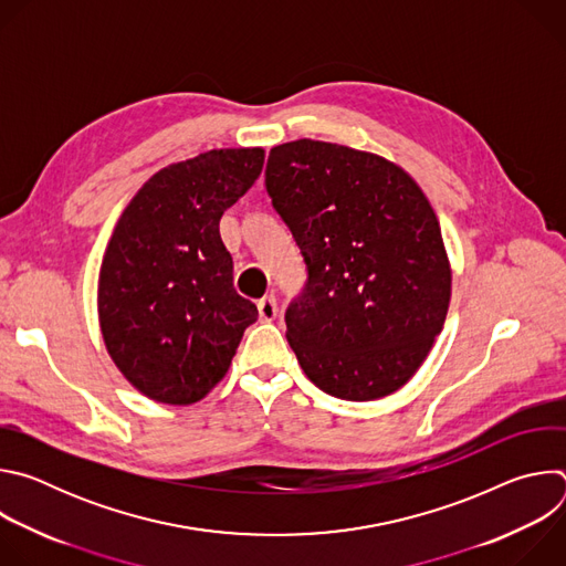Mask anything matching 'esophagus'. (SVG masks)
<instances>
[{
	"instance_id": "obj_1",
	"label": "esophagus",
	"mask_w": 566,
	"mask_h": 566,
	"mask_svg": "<svg viewBox=\"0 0 566 566\" xmlns=\"http://www.w3.org/2000/svg\"><path fill=\"white\" fill-rule=\"evenodd\" d=\"M258 311H260V319L264 322H273L277 317V300L273 295H266L258 302Z\"/></svg>"
}]
</instances>
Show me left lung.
<instances>
[{"label": "left lung", "instance_id": "8db88e82", "mask_svg": "<svg viewBox=\"0 0 566 566\" xmlns=\"http://www.w3.org/2000/svg\"><path fill=\"white\" fill-rule=\"evenodd\" d=\"M264 186L306 266L284 311L304 374L345 400L406 385L450 302L441 228L421 188L376 154L311 138L271 149Z\"/></svg>", "mask_w": 566, "mask_h": 566}]
</instances>
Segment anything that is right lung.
Instances as JSON below:
<instances>
[{
    "instance_id": "obj_1",
    "label": "right lung",
    "mask_w": 566,
    "mask_h": 566,
    "mask_svg": "<svg viewBox=\"0 0 566 566\" xmlns=\"http://www.w3.org/2000/svg\"><path fill=\"white\" fill-rule=\"evenodd\" d=\"M264 149H210L156 172L125 208L98 280L109 356L145 396L203 398L258 319L232 286L221 214L260 177Z\"/></svg>"
}]
</instances>
